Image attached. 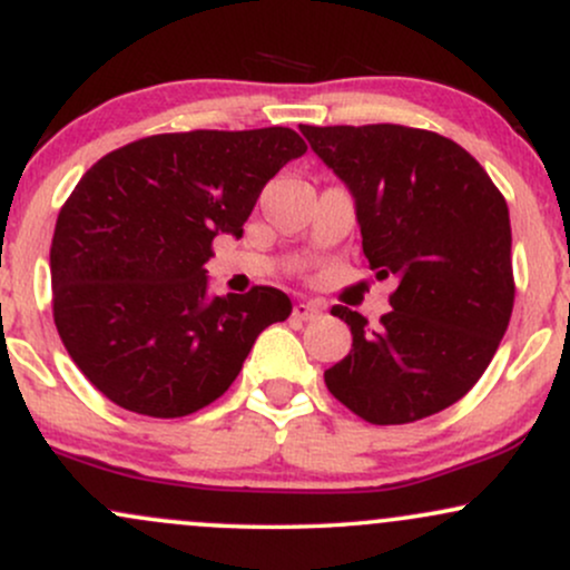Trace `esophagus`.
Here are the masks:
<instances>
[{
    "mask_svg": "<svg viewBox=\"0 0 570 570\" xmlns=\"http://www.w3.org/2000/svg\"><path fill=\"white\" fill-rule=\"evenodd\" d=\"M324 307L318 303H297L292 307V316L297 318V322H313V318L322 316Z\"/></svg>",
    "mask_w": 570,
    "mask_h": 570,
    "instance_id": "esophagus-1",
    "label": "esophagus"
}]
</instances>
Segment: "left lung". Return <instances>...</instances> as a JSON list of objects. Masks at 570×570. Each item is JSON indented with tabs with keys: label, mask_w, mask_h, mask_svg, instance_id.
Here are the masks:
<instances>
[{
	"label": "left lung",
	"mask_w": 570,
	"mask_h": 570,
	"mask_svg": "<svg viewBox=\"0 0 570 570\" xmlns=\"http://www.w3.org/2000/svg\"><path fill=\"white\" fill-rule=\"evenodd\" d=\"M356 198L362 248L396 276L377 330L335 305L351 353L324 372L330 394L375 426H399L466 396L514 305L512 227L501 189L461 144L394 126H299Z\"/></svg>",
	"instance_id": "obj_1"
}]
</instances>
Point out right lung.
Wrapping results in <instances>:
<instances>
[{
    "label": "right lung",
    "mask_w": 570,
    "mask_h": 570,
    "mask_svg": "<svg viewBox=\"0 0 570 570\" xmlns=\"http://www.w3.org/2000/svg\"><path fill=\"white\" fill-rule=\"evenodd\" d=\"M305 149L281 126L158 134L77 181L50 246L53 322L109 402L193 415L230 389L259 332L289 318L273 286L208 297L203 265L219 233L244 235L263 187Z\"/></svg>",
    "instance_id": "right-lung-1"
}]
</instances>
